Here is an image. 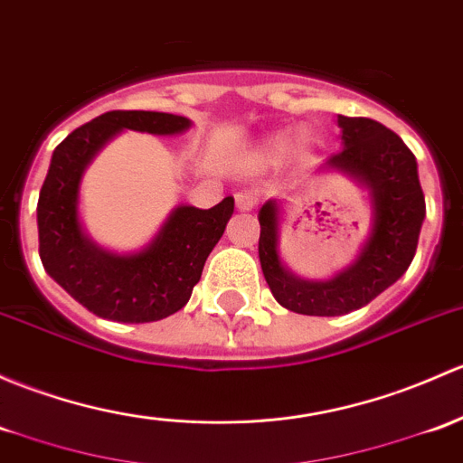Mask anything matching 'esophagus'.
I'll use <instances>...</instances> for the list:
<instances>
[{
    "mask_svg": "<svg viewBox=\"0 0 463 463\" xmlns=\"http://www.w3.org/2000/svg\"><path fill=\"white\" fill-rule=\"evenodd\" d=\"M235 203L240 211H252L260 203V194L255 191H240L235 194Z\"/></svg>",
    "mask_w": 463,
    "mask_h": 463,
    "instance_id": "1",
    "label": "esophagus"
}]
</instances>
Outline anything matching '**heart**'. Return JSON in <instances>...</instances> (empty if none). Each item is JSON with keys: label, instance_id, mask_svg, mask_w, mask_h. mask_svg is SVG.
<instances>
[{"label": "heart", "instance_id": "obj_1", "mask_svg": "<svg viewBox=\"0 0 463 463\" xmlns=\"http://www.w3.org/2000/svg\"><path fill=\"white\" fill-rule=\"evenodd\" d=\"M281 146H284V139H279V142L275 144V148H281Z\"/></svg>", "mask_w": 463, "mask_h": 463}]
</instances>
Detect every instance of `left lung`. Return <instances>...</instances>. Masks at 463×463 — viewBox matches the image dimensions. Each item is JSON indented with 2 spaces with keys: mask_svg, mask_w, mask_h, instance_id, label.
<instances>
[{
  "mask_svg": "<svg viewBox=\"0 0 463 463\" xmlns=\"http://www.w3.org/2000/svg\"><path fill=\"white\" fill-rule=\"evenodd\" d=\"M344 148L326 166L357 175L373 191L374 226L350 269L330 281L297 279L277 255V206L260 211V261L272 295L284 308L313 317H337L371 304L408 270L426 217L412 150L397 133L368 117H339Z\"/></svg>",
  "mask_w": 463,
  "mask_h": 463,
  "instance_id": "1",
  "label": "left lung"
}]
</instances>
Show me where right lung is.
Returning <instances> with one entry per match:
<instances>
[{
	"label": "right lung",
	"instance_id": "1",
	"mask_svg": "<svg viewBox=\"0 0 463 463\" xmlns=\"http://www.w3.org/2000/svg\"><path fill=\"white\" fill-rule=\"evenodd\" d=\"M188 126L179 115L110 110L72 130L52 153L37 202L39 257L48 275L97 317L146 324L182 310L235 211L232 197L208 211L179 206L157 240L128 257L99 250L81 232L77 191L92 155L121 128L175 135Z\"/></svg>",
	"mask_w": 463,
	"mask_h": 463
}]
</instances>
